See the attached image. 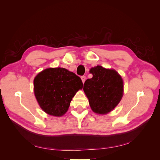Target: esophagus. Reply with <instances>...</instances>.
Masks as SVG:
<instances>
[{
	"label": "esophagus",
	"mask_w": 160,
	"mask_h": 160,
	"mask_svg": "<svg viewBox=\"0 0 160 160\" xmlns=\"http://www.w3.org/2000/svg\"><path fill=\"white\" fill-rule=\"evenodd\" d=\"M81 79L82 80V82H83V83H84V82L85 81V79H86V77L85 76H82L81 77Z\"/></svg>",
	"instance_id": "34e87169"
}]
</instances>
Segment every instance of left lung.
Returning a JSON list of instances; mask_svg holds the SVG:
<instances>
[{
    "label": "left lung",
    "mask_w": 160,
    "mask_h": 160,
    "mask_svg": "<svg viewBox=\"0 0 160 160\" xmlns=\"http://www.w3.org/2000/svg\"><path fill=\"white\" fill-rule=\"evenodd\" d=\"M93 75L87 79L83 91L89 99L90 107L98 114H107L118 105L123 95V82L114 69L98 65L89 71Z\"/></svg>",
    "instance_id": "8db88e82"
}]
</instances>
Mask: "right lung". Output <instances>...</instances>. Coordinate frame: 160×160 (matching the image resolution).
Instances as JSON below:
<instances>
[{
    "label": "right lung",
    "instance_id": "1",
    "mask_svg": "<svg viewBox=\"0 0 160 160\" xmlns=\"http://www.w3.org/2000/svg\"><path fill=\"white\" fill-rule=\"evenodd\" d=\"M83 83L79 77L65 68H48L34 79V93L47 114L60 117L68 110L72 98Z\"/></svg>",
    "mask_w": 160,
    "mask_h": 160
}]
</instances>
